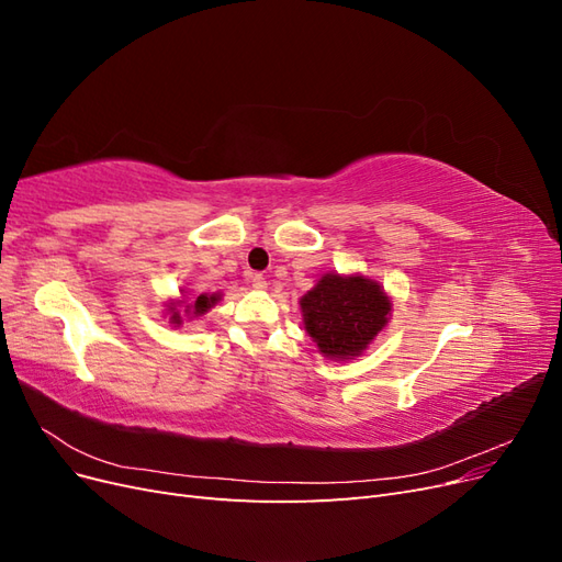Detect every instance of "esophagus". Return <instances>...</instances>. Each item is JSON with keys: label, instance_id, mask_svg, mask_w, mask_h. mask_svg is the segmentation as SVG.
Here are the masks:
<instances>
[{"label": "esophagus", "instance_id": "esophagus-1", "mask_svg": "<svg viewBox=\"0 0 562 562\" xmlns=\"http://www.w3.org/2000/svg\"><path fill=\"white\" fill-rule=\"evenodd\" d=\"M250 283H252L255 291H265V288H267V279L262 274H250Z\"/></svg>", "mask_w": 562, "mask_h": 562}]
</instances>
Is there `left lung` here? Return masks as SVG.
<instances>
[{"label":"left lung","mask_w":562,"mask_h":562,"mask_svg":"<svg viewBox=\"0 0 562 562\" xmlns=\"http://www.w3.org/2000/svg\"><path fill=\"white\" fill-rule=\"evenodd\" d=\"M304 330L326 359L361 356L389 323L391 300L384 288L361 274H323L300 297Z\"/></svg>","instance_id":"obj_1"}]
</instances>
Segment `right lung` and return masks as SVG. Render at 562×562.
I'll use <instances>...</instances> for the list:
<instances>
[{"label":"right lung","mask_w":562,"mask_h":562,"mask_svg":"<svg viewBox=\"0 0 562 562\" xmlns=\"http://www.w3.org/2000/svg\"><path fill=\"white\" fill-rule=\"evenodd\" d=\"M217 300H220V295H217V293H215V295L201 293L196 300H192V304H187L184 314L190 316V318L203 316V314H206L211 307H215V302H217ZM168 312H171V323H173V326H180V323H182V316H180V312H178V302H168Z\"/></svg>","instance_id":"add662e5"}]
</instances>
